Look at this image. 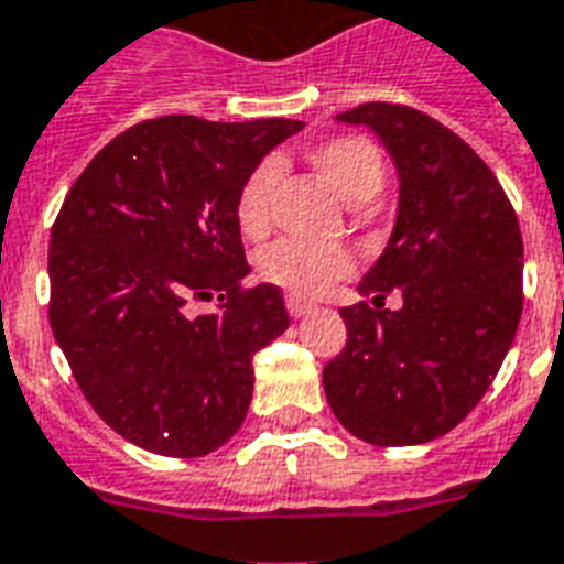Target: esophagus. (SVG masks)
I'll list each match as a JSON object with an SVG mask.
<instances>
[{
    "label": "esophagus",
    "mask_w": 564,
    "mask_h": 564,
    "mask_svg": "<svg viewBox=\"0 0 564 564\" xmlns=\"http://www.w3.org/2000/svg\"><path fill=\"white\" fill-rule=\"evenodd\" d=\"M285 305H288V314H291L293 319H300V316H305V314H311V311H314V302L300 300V296H288Z\"/></svg>",
    "instance_id": "1"
}]
</instances>
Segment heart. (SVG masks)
Segmentation results:
<instances>
[{
    "instance_id": "1",
    "label": "heart",
    "mask_w": 564,
    "mask_h": 564,
    "mask_svg": "<svg viewBox=\"0 0 564 564\" xmlns=\"http://www.w3.org/2000/svg\"><path fill=\"white\" fill-rule=\"evenodd\" d=\"M308 164L348 207L366 204L383 187V155L360 134H339L316 143L308 152ZM279 170L273 161L253 166L236 195V225L248 239H262L271 227V195ZM259 276L282 288L291 296H319L325 288L355 273V256L343 248H316L302 241H273L259 253Z\"/></svg>"
}]
</instances>
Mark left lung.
<instances>
[{
  "label": "left lung",
  "mask_w": 564,
  "mask_h": 564,
  "mask_svg": "<svg viewBox=\"0 0 564 564\" xmlns=\"http://www.w3.org/2000/svg\"><path fill=\"white\" fill-rule=\"evenodd\" d=\"M337 120L380 138L400 193L389 245L357 285L371 302L339 311L348 339L323 369L325 398L366 444H426L476 409L510 351L522 319L519 218L490 166L430 115L362 104Z\"/></svg>",
  "instance_id": "obj_1"
}]
</instances>
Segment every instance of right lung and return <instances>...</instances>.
Masks as SVG:
<instances>
[{
  "label": "right lung",
  "mask_w": 564,
  "mask_h": 564,
  "mask_svg": "<svg viewBox=\"0 0 564 564\" xmlns=\"http://www.w3.org/2000/svg\"><path fill=\"white\" fill-rule=\"evenodd\" d=\"M302 120H143L106 143L51 227L48 319L80 392L120 438L198 458L239 432L253 355L285 332L276 285L245 288L236 195ZM223 305L189 317V299Z\"/></svg>",
  "instance_id": "1"
}]
</instances>
